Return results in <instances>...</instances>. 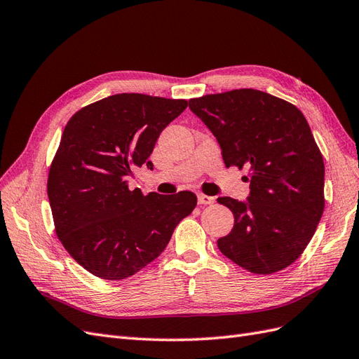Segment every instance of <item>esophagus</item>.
Returning <instances> with one entry per match:
<instances>
[{
    "label": "esophagus",
    "instance_id": "1",
    "mask_svg": "<svg viewBox=\"0 0 359 359\" xmlns=\"http://www.w3.org/2000/svg\"><path fill=\"white\" fill-rule=\"evenodd\" d=\"M214 201L215 199L212 196H208V194H203V193L198 194V202L201 205H211V203H214Z\"/></svg>",
    "mask_w": 359,
    "mask_h": 359
}]
</instances>
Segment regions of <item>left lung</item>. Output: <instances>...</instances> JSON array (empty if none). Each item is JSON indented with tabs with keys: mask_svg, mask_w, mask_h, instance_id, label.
<instances>
[{
	"mask_svg": "<svg viewBox=\"0 0 359 359\" xmlns=\"http://www.w3.org/2000/svg\"><path fill=\"white\" fill-rule=\"evenodd\" d=\"M189 106L219 140L226 168H248L247 202L217 199L235 217L219 250L253 274L287 268L309 245L325 208L323 158L306 116L253 88L202 95Z\"/></svg>",
	"mask_w": 359,
	"mask_h": 359,
	"instance_id": "1",
	"label": "left lung"
}]
</instances>
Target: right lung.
I'll use <instances>...</instances> for the list:
<instances>
[{
  "label": "right lung",
  "mask_w": 359,
  "mask_h": 359,
  "mask_svg": "<svg viewBox=\"0 0 359 359\" xmlns=\"http://www.w3.org/2000/svg\"><path fill=\"white\" fill-rule=\"evenodd\" d=\"M189 104L182 99L123 93L76 112L64 128L48 177L58 240L93 276L124 280L153 262L196 194L130 190L160 133Z\"/></svg>",
  "instance_id": "add662e5"
}]
</instances>
